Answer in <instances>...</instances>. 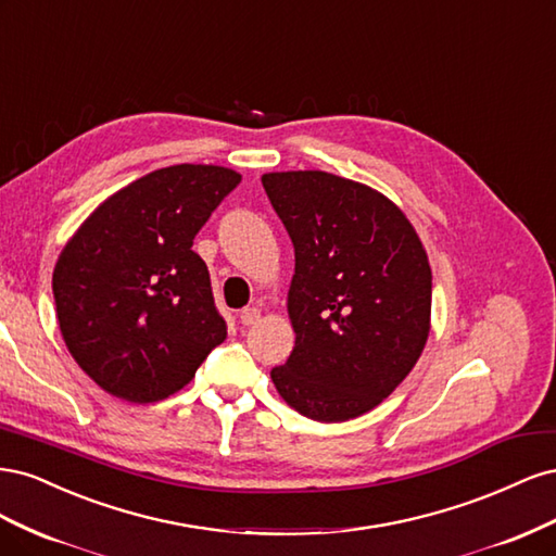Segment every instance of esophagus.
Listing matches in <instances>:
<instances>
[{
    "label": "esophagus",
    "mask_w": 556,
    "mask_h": 556,
    "mask_svg": "<svg viewBox=\"0 0 556 556\" xmlns=\"http://www.w3.org/2000/svg\"><path fill=\"white\" fill-rule=\"evenodd\" d=\"M239 317H241V323H243L245 327H252V325H257V323H260L262 313H260V308L252 306V308H243Z\"/></svg>",
    "instance_id": "esophagus-1"
}]
</instances>
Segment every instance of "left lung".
Instances as JSON below:
<instances>
[{"instance_id": "1", "label": "left lung", "mask_w": 556, "mask_h": 556, "mask_svg": "<svg viewBox=\"0 0 556 556\" xmlns=\"http://www.w3.org/2000/svg\"><path fill=\"white\" fill-rule=\"evenodd\" d=\"M262 185L294 245L290 359L278 394L317 422L376 408L403 382L431 329V266L403 211L364 182L274 172Z\"/></svg>"}]
</instances>
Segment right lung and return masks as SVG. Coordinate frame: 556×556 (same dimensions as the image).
Instances as JSON below:
<instances>
[{"label":"right lung","instance_id":"1","mask_svg":"<svg viewBox=\"0 0 556 556\" xmlns=\"http://www.w3.org/2000/svg\"><path fill=\"white\" fill-rule=\"evenodd\" d=\"M239 182L227 166H166L102 201L62 248L53 271L62 339L104 392L162 401L227 339L192 241Z\"/></svg>","mask_w":556,"mask_h":556}]
</instances>
